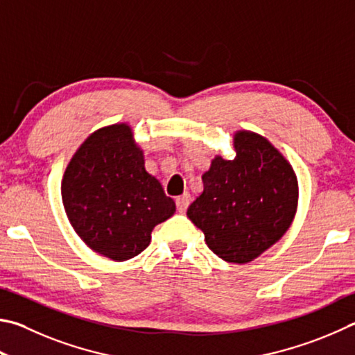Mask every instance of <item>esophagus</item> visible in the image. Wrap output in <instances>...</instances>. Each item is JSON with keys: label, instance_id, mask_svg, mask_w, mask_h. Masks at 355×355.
<instances>
[{"label": "esophagus", "instance_id": "esophagus-1", "mask_svg": "<svg viewBox=\"0 0 355 355\" xmlns=\"http://www.w3.org/2000/svg\"><path fill=\"white\" fill-rule=\"evenodd\" d=\"M175 203H177L178 212H184L186 209H188V206H189V203H191V196H189V194L180 196V197H177Z\"/></svg>", "mask_w": 355, "mask_h": 355}]
</instances>
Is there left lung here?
I'll use <instances>...</instances> for the list:
<instances>
[{"label":"left lung","instance_id":"obj_1","mask_svg":"<svg viewBox=\"0 0 355 355\" xmlns=\"http://www.w3.org/2000/svg\"><path fill=\"white\" fill-rule=\"evenodd\" d=\"M234 159L217 155L188 217L223 261L247 263L286 234L298 206V180L282 153L261 135L234 133Z\"/></svg>","mask_w":355,"mask_h":355}]
</instances>
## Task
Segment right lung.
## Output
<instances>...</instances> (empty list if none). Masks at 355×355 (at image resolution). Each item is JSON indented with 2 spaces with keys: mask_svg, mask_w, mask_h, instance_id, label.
Wrapping results in <instances>:
<instances>
[{
  "mask_svg": "<svg viewBox=\"0 0 355 355\" xmlns=\"http://www.w3.org/2000/svg\"><path fill=\"white\" fill-rule=\"evenodd\" d=\"M62 202L80 239L116 262L144 251L152 230L175 212L127 124L102 127L83 141L63 173Z\"/></svg>",
  "mask_w": 355,
  "mask_h": 355,
  "instance_id": "1",
  "label": "right lung"
}]
</instances>
